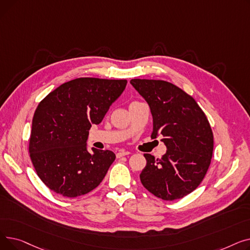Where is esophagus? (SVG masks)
<instances>
[{
  "instance_id": "1",
  "label": "esophagus",
  "mask_w": 250,
  "mask_h": 250,
  "mask_svg": "<svg viewBox=\"0 0 250 250\" xmlns=\"http://www.w3.org/2000/svg\"><path fill=\"white\" fill-rule=\"evenodd\" d=\"M129 152L128 151H125V150H120L117 153H116V157L117 158H121V157H124V156H126L128 155Z\"/></svg>"
}]
</instances>
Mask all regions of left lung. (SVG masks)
Segmentation results:
<instances>
[{
    "instance_id": "obj_1",
    "label": "left lung",
    "mask_w": 250,
    "mask_h": 250,
    "mask_svg": "<svg viewBox=\"0 0 250 250\" xmlns=\"http://www.w3.org/2000/svg\"><path fill=\"white\" fill-rule=\"evenodd\" d=\"M130 84L150 106L151 138L161 135L167 148L160 159L144 154L147 164L140 174L142 185L164 201L181 199L201 185L211 164V125L196 101L172 83L133 79Z\"/></svg>"
}]
</instances>
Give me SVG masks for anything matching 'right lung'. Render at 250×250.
I'll use <instances>...</instances> for the list:
<instances>
[{
	"label": "right lung",
	"instance_id": "right-lung-1",
	"mask_svg": "<svg viewBox=\"0 0 250 250\" xmlns=\"http://www.w3.org/2000/svg\"><path fill=\"white\" fill-rule=\"evenodd\" d=\"M126 83L78 78L39 102L32 120L29 153L38 177L50 190L77 198L100 185L115 154L94 148L88 152L89 129L102 122Z\"/></svg>",
	"mask_w": 250,
	"mask_h": 250
}]
</instances>
